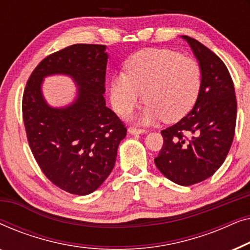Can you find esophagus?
Returning a JSON list of instances; mask_svg holds the SVG:
<instances>
[{"mask_svg": "<svg viewBox=\"0 0 250 250\" xmlns=\"http://www.w3.org/2000/svg\"><path fill=\"white\" fill-rule=\"evenodd\" d=\"M128 133H129V134H132V135H136V134H145V133H146V129H142V128L129 127Z\"/></svg>", "mask_w": 250, "mask_h": 250, "instance_id": "1", "label": "esophagus"}]
</instances>
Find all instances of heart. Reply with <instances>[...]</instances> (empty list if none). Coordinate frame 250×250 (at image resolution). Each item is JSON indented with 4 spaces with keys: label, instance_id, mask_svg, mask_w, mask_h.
<instances>
[{
    "label": "heart",
    "instance_id": "heart-1",
    "mask_svg": "<svg viewBox=\"0 0 250 250\" xmlns=\"http://www.w3.org/2000/svg\"><path fill=\"white\" fill-rule=\"evenodd\" d=\"M126 73L110 82V102L121 116L138 105L143 92L146 102L139 115L141 124L164 119L176 122L196 104L201 86V69L192 58L168 49L139 51L126 62Z\"/></svg>",
    "mask_w": 250,
    "mask_h": 250
}]
</instances>
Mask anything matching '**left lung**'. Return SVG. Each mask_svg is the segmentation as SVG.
Here are the masks:
<instances>
[{"mask_svg": "<svg viewBox=\"0 0 250 250\" xmlns=\"http://www.w3.org/2000/svg\"><path fill=\"white\" fill-rule=\"evenodd\" d=\"M201 69V86L192 110L162 131L164 145L155 164L180 186L208 179L222 166L233 141L237 100L227 66L216 54L189 36H181Z\"/></svg>", "mask_w": 250, "mask_h": 250, "instance_id": "8db88e82", "label": "left lung"}]
</instances>
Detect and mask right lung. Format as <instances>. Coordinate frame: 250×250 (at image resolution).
<instances>
[{
    "mask_svg": "<svg viewBox=\"0 0 250 250\" xmlns=\"http://www.w3.org/2000/svg\"><path fill=\"white\" fill-rule=\"evenodd\" d=\"M105 45L74 44L46 57L30 75L22 98L27 139L37 164L53 184L86 196L110 175L126 127L105 105ZM62 74L77 85L69 105L53 107L42 95L49 76Z\"/></svg>",
    "mask_w": 250,
    "mask_h": 250,
    "instance_id": "obj_1",
    "label": "right lung"
}]
</instances>
